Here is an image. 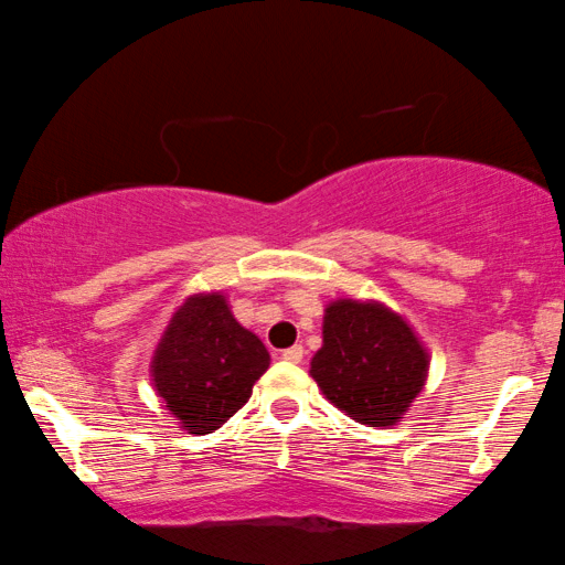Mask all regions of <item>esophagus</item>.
I'll return each mask as SVG.
<instances>
[{"instance_id":"esophagus-1","label":"esophagus","mask_w":565,"mask_h":565,"mask_svg":"<svg viewBox=\"0 0 565 565\" xmlns=\"http://www.w3.org/2000/svg\"><path fill=\"white\" fill-rule=\"evenodd\" d=\"M280 358L285 360V362H292V365H298L300 360H303V347H290V350H285Z\"/></svg>"}]
</instances>
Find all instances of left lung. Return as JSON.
<instances>
[{
  "label": "left lung",
  "instance_id": "1",
  "mask_svg": "<svg viewBox=\"0 0 565 565\" xmlns=\"http://www.w3.org/2000/svg\"><path fill=\"white\" fill-rule=\"evenodd\" d=\"M429 373V352L404 316L381 300L339 298L323 308L311 377L329 404L370 427L404 419Z\"/></svg>",
  "mask_w": 565,
  "mask_h": 565
}]
</instances>
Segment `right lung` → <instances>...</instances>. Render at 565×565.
Listing matches in <instances>:
<instances>
[{
	"instance_id": "obj_1",
	"label": "right lung",
	"mask_w": 565,
	"mask_h": 565,
	"mask_svg": "<svg viewBox=\"0 0 565 565\" xmlns=\"http://www.w3.org/2000/svg\"><path fill=\"white\" fill-rule=\"evenodd\" d=\"M267 367V347L234 319L226 296L195 292L167 323L151 381L188 435H211L249 401Z\"/></svg>"
}]
</instances>
